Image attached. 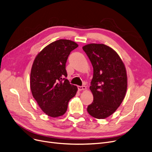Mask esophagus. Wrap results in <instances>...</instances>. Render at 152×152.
Instances as JSON below:
<instances>
[{
	"mask_svg": "<svg viewBox=\"0 0 152 152\" xmlns=\"http://www.w3.org/2000/svg\"><path fill=\"white\" fill-rule=\"evenodd\" d=\"M77 88L78 89H79V91H83V90H85V89H86V87L85 86H77Z\"/></svg>",
	"mask_w": 152,
	"mask_h": 152,
	"instance_id": "34e87169",
	"label": "esophagus"
}]
</instances>
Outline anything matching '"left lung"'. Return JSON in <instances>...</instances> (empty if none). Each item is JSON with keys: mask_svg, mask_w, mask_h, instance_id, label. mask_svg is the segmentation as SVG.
Masks as SVG:
<instances>
[{"mask_svg": "<svg viewBox=\"0 0 152 152\" xmlns=\"http://www.w3.org/2000/svg\"><path fill=\"white\" fill-rule=\"evenodd\" d=\"M83 49L93 67L89 87L93 102L87 111L95 118L104 119L114 113L125 98L127 89L125 66L115 50L103 44H89Z\"/></svg>", "mask_w": 152, "mask_h": 152, "instance_id": "1", "label": "left lung"}]
</instances>
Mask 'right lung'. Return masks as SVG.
Instances as JSON below:
<instances>
[{
	"mask_svg": "<svg viewBox=\"0 0 152 152\" xmlns=\"http://www.w3.org/2000/svg\"><path fill=\"white\" fill-rule=\"evenodd\" d=\"M78 45L70 40L59 39L49 44L39 53L31 71L32 94L40 108L49 116L63 115L69 100L77 91L67 77L66 63L72 50Z\"/></svg>",
	"mask_w": 152,
	"mask_h": 152,
	"instance_id": "1",
	"label": "right lung"
}]
</instances>
